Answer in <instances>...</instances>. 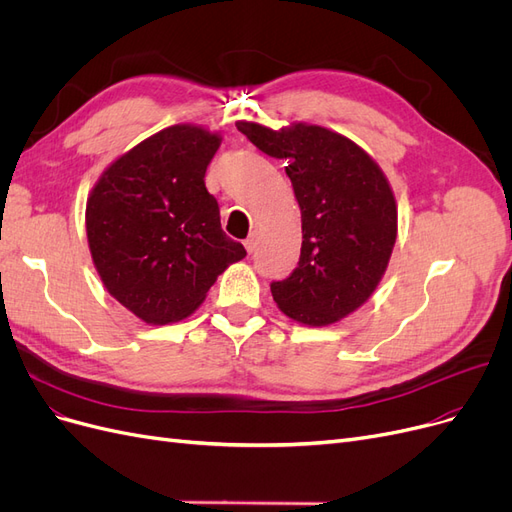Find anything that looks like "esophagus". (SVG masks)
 Returning <instances> with one entry per match:
<instances>
[{
    "mask_svg": "<svg viewBox=\"0 0 512 512\" xmlns=\"http://www.w3.org/2000/svg\"><path fill=\"white\" fill-rule=\"evenodd\" d=\"M244 249H246V251H249V253H253V251L257 249V234H251L249 238H246V240H244Z\"/></svg>",
    "mask_w": 512,
    "mask_h": 512,
    "instance_id": "34e87169",
    "label": "esophagus"
}]
</instances>
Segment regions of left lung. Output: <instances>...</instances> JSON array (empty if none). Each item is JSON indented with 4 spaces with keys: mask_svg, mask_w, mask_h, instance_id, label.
<instances>
[{
    "mask_svg": "<svg viewBox=\"0 0 512 512\" xmlns=\"http://www.w3.org/2000/svg\"><path fill=\"white\" fill-rule=\"evenodd\" d=\"M236 126L263 154L287 162L301 208L299 263L270 285L276 306L301 325H333L365 304L388 268L399 219L392 187L363 147L329 128Z\"/></svg>",
    "mask_w": 512,
    "mask_h": 512,
    "instance_id": "obj_1",
    "label": "left lung"
}]
</instances>
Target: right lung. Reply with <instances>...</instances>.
I'll return each mask as SVG.
<instances>
[{"label":"right lung","mask_w":512,"mask_h":512,"mask_svg":"<svg viewBox=\"0 0 512 512\" xmlns=\"http://www.w3.org/2000/svg\"><path fill=\"white\" fill-rule=\"evenodd\" d=\"M219 132L168 126L113 160L86 202L90 255L113 299L147 325L194 314L227 266L246 257L221 230L204 185Z\"/></svg>","instance_id":"1"}]
</instances>
